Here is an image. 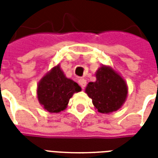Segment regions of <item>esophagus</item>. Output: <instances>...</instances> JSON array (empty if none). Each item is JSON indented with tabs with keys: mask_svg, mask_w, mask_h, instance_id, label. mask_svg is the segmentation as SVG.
Returning a JSON list of instances; mask_svg holds the SVG:
<instances>
[{
	"mask_svg": "<svg viewBox=\"0 0 158 158\" xmlns=\"http://www.w3.org/2000/svg\"><path fill=\"white\" fill-rule=\"evenodd\" d=\"M79 85L82 87V89H85V87L86 86V80L85 79H79Z\"/></svg>",
	"mask_w": 158,
	"mask_h": 158,
	"instance_id": "esophagus-1",
	"label": "esophagus"
}]
</instances>
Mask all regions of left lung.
I'll use <instances>...</instances> for the list:
<instances>
[{
    "label": "left lung",
    "instance_id": "obj_1",
    "mask_svg": "<svg viewBox=\"0 0 158 158\" xmlns=\"http://www.w3.org/2000/svg\"><path fill=\"white\" fill-rule=\"evenodd\" d=\"M96 80L89 82L85 93L101 113H112L120 109L128 96V85L122 76L110 66L102 65L96 73Z\"/></svg>",
    "mask_w": 158,
    "mask_h": 158
}]
</instances>
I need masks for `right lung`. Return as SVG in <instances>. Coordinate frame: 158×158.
Listing matches in <instances>:
<instances>
[{"label":"right lung","mask_w":158,"mask_h":158,"mask_svg":"<svg viewBox=\"0 0 158 158\" xmlns=\"http://www.w3.org/2000/svg\"><path fill=\"white\" fill-rule=\"evenodd\" d=\"M81 87L73 79L67 78L59 64L43 76L37 85V98L43 108L51 113L66 109L74 93Z\"/></svg>","instance_id":"right-lung-1"}]
</instances>
